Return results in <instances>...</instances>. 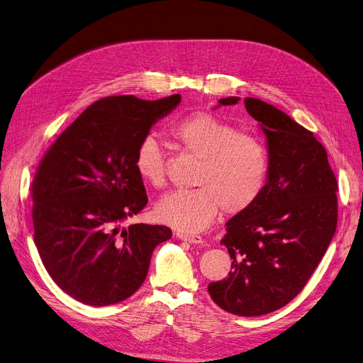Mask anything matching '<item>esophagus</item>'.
I'll list each match as a JSON object with an SVG mask.
<instances>
[{"instance_id": "obj_1", "label": "esophagus", "mask_w": 363, "mask_h": 363, "mask_svg": "<svg viewBox=\"0 0 363 363\" xmlns=\"http://www.w3.org/2000/svg\"><path fill=\"white\" fill-rule=\"evenodd\" d=\"M177 237L179 240L188 241V242H193V244H201L203 242V237L199 234H185V233H178Z\"/></svg>"}]
</instances>
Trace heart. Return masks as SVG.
<instances>
[{"label":"heart","mask_w":363,"mask_h":363,"mask_svg":"<svg viewBox=\"0 0 363 363\" xmlns=\"http://www.w3.org/2000/svg\"><path fill=\"white\" fill-rule=\"evenodd\" d=\"M169 133L200 164L193 181L197 188L178 189L159 201L156 213L162 222L182 233H199L220 207L237 215L257 201L269 174V155L260 140L206 111L172 123ZM133 163L144 182L152 188L166 185L164 148L155 135L140 141Z\"/></svg>","instance_id":"obj_1"}]
</instances>
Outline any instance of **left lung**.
<instances>
[{
  "mask_svg": "<svg viewBox=\"0 0 363 363\" xmlns=\"http://www.w3.org/2000/svg\"><path fill=\"white\" fill-rule=\"evenodd\" d=\"M244 104L268 140V182L252 207L226 222L220 242L231 271L207 290L220 309L259 316L290 303L325 255L337 228L338 186L325 148L309 129L259 99Z\"/></svg>",
  "mask_w": 363,
  "mask_h": 363,
  "instance_id": "obj_1",
  "label": "left lung"
}]
</instances>
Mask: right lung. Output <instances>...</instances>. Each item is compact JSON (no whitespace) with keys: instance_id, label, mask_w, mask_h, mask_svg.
I'll return each instance as SVG.
<instances>
[{"instance_id":"add662e5","label":"right lung","mask_w":363,"mask_h":363,"mask_svg":"<svg viewBox=\"0 0 363 363\" xmlns=\"http://www.w3.org/2000/svg\"><path fill=\"white\" fill-rule=\"evenodd\" d=\"M181 101L110 95L92 103L41 159L32 181L33 241L59 287L89 306L135 293L152 250L172 237L164 225L123 222L148 203L135 151L157 119Z\"/></svg>"}]
</instances>
